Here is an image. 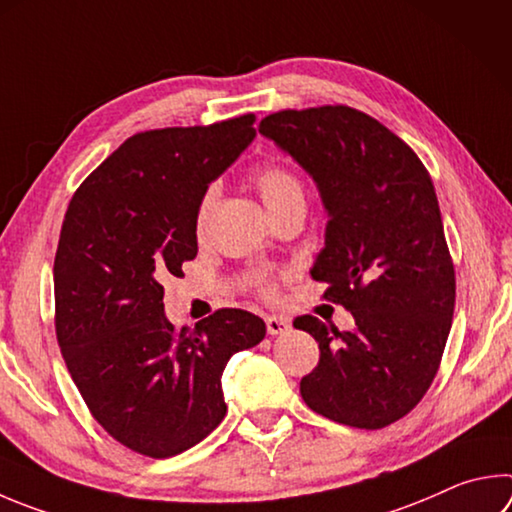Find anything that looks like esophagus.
<instances>
[{
	"instance_id": "obj_1",
	"label": "esophagus",
	"mask_w": 512,
	"mask_h": 512,
	"mask_svg": "<svg viewBox=\"0 0 512 512\" xmlns=\"http://www.w3.org/2000/svg\"><path fill=\"white\" fill-rule=\"evenodd\" d=\"M266 331L271 336H282V333L291 331V320L282 318V315H268L266 318Z\"/></svg>"
}]
</instances>
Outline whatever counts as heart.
<instances>
[{"instance_id":"heart-1","label":"heart","mask_w":512,"mask_h":512,"mask_svg":"<svg viewBox=\"0 0 512 512\" xmlns=\"http://www.w3.org/2000/svg\"><path fill=\"white\" fill-rule=\"evenodd\" d=\"M250 179H253L259 197H262L266 203V208L271 210L273 219L293 208H306L304 183L288 165L277 163V161L259 163L253 170V174H250ZM215 203H217V185H210V188L203 190V194L197 201V208H194V232H197L199 237L206 235L212 210H215ZM253 282L264 295L273 293V284L268 282L266 275H255Z\"/></svg>"}]
</instances>
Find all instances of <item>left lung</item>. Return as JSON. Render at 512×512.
I'll list each match as a JSON object with an SVG mask.
<instances>
[{
	"label": "left lung",
	"mask_w": 512,
	"mask_h": 512,
	"mask_svg": "<svg viewBox=\"0 0 512 512\" xmlns=\"http://www.w3.org/2000/svg\"><path fill=\"white\" fill-rule=\"evenodd\" d=\"M259 132L318 183L329 224L311 277L356 320L338 331L295 318L320 347L304 403L360 430L392 425L430 389L457 297L430 174L410 145L347 105L275 111Z\"/></svg>",
	"instance_id": "obj_1"
}]
</instances>
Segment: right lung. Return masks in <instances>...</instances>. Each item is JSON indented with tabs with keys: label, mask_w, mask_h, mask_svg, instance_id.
Instances as JSON below:
<instances>
[{
	"label": "right lung",
	"mask_w": 512,
	"mask_h": 512,
	"mask_svg": "<svg viewBox=\"0 0 512 512\" xmlns=\"http://www.w3.org/2000/svg\"><path fill=\"white\" fill-rule=\"evenodd\" d=\"M255 114L141 132L69 201L55 250V336L91 416L125 448L167 459L226 416L221 374L266 324L219 309L194 329L163 313V280L197 257L194 208L255 138Z\"/></svg>",
	"instance_id": "obj_1"
}]
</instances>
